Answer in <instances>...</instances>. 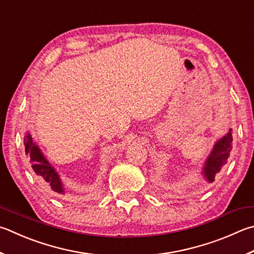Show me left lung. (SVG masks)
I'll list each match as a JSON object with an SVG mask.
<instances>
[{
	"instance_id": "left-lung-1",
	"label": "left lung",
	"mask_w": 254,
	"mask_h": 254,
	"mask_svg": "<svg viewBox=\"0 0 254 254\" xmlns=\"http://www.w3.org/2000/svg\"><path fill=\"white\" fill-rule=\"evenodd\" d=\"M231 128L225 134L222 139H220L215 143L212 152L206 159L203 174L209 182H213L215 179V174L221 171L224 164H227L228 158L230 156V152L232 150V133Z\"/></svg>"
}]
</instances>
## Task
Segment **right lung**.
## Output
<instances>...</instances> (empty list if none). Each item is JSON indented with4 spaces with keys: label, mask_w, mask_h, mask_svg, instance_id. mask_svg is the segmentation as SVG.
<instances>
[{
    "label": "right lung",
    "mask_w": 254,
    "mask_h": 254,
    "mask_svg": "<svg viewBox=\"0 0 254 254\" xmlns=\"http://www.w3.org/2000/svg\"><path fill=\"white\" fill-rule=\"evenodd\" d=\"M24 145L25 153L29 156L32 169L39 177L40 181L47 184L51 190L57 193V194H64L63 183L58 172L49 163V161L44 158L43 153L41 152L40 147L35 144L30 133H26L24 136Z\"/></svg>",
    "instance_id": "right-lung-1"
}]
</instances>
